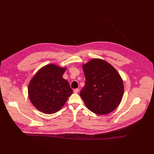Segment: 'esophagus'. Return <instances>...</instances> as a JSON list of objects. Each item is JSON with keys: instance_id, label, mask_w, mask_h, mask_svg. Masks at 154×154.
Wrapping results in <instances>:
<instances>
[{"instance_id": "34e87169", "label": "esophagus", "mask_w": 154, "mask_h": 154, "mask_svg": "<svg viewBox=\"0 0 154 154\" xmlns=\"http://www.w3.org/2000/svg\"><path fill=\"white\" fill-rule=\"evenodd\" d=\"M79 88H75V89L74 90V92L75 94H77V93L79 92Z\"/></svg>"}]
</instances>
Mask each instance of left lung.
<instances>
[{
  "label": "left lung",
  "mask_w": 154,
  "mask_h": 154,
  "mask_svg": "<svg viewBox=\"0 0 154 154\" xmlns=\"http://www.w3.org/2000/svg\"><path fill=\"white\" fill-rule=\"evenodd\" d=\"M85 84L80 92L88 110L106 115L115 110L122 99L124 84L117 71L106 61L95 59L82 66Z\"/></svg>",
  "instance_id": "1"
}]
</instances>
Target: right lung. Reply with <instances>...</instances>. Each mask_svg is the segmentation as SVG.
Segmentation results:
<instances>
[{
    "mask_svg": "<svg viewBox=\"0 0 154 154\" xmlns=\"http://www.w3.org/2000/svg\"><path fill=\"white\" fill-rule=\"evenodd\" d=\"M66 68L49 64L40 69L32 78L28 93L32 103L45 114H54L66 103L73 91L62 76Z\"/></svg>",
    "mask_w": 154,
    "mask_h": 154,
    "instance_id": "obj_1",
    "label": "right lung"
}]
</instances>
